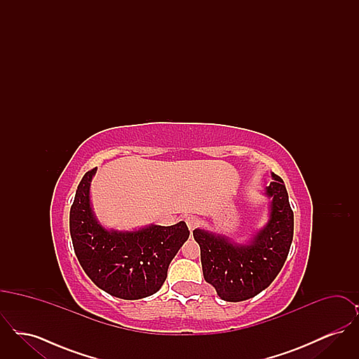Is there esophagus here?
Returning <instances> with one entry per match:
<instances>
[{
    "label": "esophagus",
    "instance_id": "obj_1",
    "mask_svg": "<svg viewBox=\"0 0 359 359\" xmlns=\"http://www.w3.org/2000/svg\"><path fill=\"white\" fill-rule=\"evenodd\" d=\"M186 223H187L189 231L195 230V229H196V227L199 226V221H198V218H196V217H194V215H189V217H186Z\"/></svg>",
    "mask_w": 359,
    "mask_h": 359
}]
</instances>
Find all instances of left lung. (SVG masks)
I'll return each mask as SVG.
<instances>
[{
  "label": "left lung",
  "mask_w": 359,
  "mask_h": 359,
  "mask_svg": "<svg viewBox=\"0 0 359 359\" xmlns=\"http://www.w3.org/2000/svg\"><path fill=\"white\" fill-rule=\"evenodd\" d=\"M266 187L272 198L271 215L250 245H233L222 236L194 230L201 246L203 276L226 302H242L268 288L280 273L293 239V211L288 192L280 176Z\"/></svg>",
  "instance_id": "obj_1"
}]
</instances>
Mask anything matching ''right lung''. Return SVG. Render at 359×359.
<instances>
[{
    "instance_id": "obj_1",
    "label": "right lung",
    "mask_w": 359,
    "mask_h": 359,
    "mask_svg": "<svg viewBox=\"0 0 359 359\" xmlns=\"http://www.w3.org/2000/svg\"><path fill=\"white\" fill-rule=\"evenodd\" d=\"M95 171L86 172L69 210L75 255L91 281L109 294L125 300L148 297L164 284L172 258L189 237L187 224H152L125 233L106 230L90 205Z\"/></svg>"
}]
</instances>
